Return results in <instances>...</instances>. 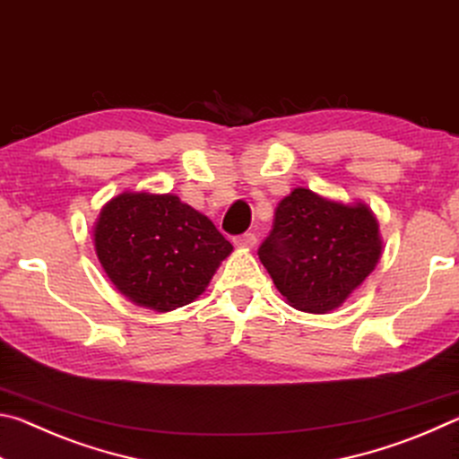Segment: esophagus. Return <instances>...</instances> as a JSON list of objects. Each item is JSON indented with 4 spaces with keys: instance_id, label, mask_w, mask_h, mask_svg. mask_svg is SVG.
<instances>
[{
    "instance_id": "34e87169",
    "label": "esophagus",
    "mask_w": 459,
    "mask_h": 459,
    "mask_svg": "<svg viewBox=\"0 0 459 459\" xmlns=\"http://www.w3.org/2000/svg\"><path fill=\"white\" fill-rule=\"evenodd\" d=\"M232 243L240 248H253L255 245H257V237H255L253 232H245V235H238L232 238Z\"/></svg>"
}]
</instances>
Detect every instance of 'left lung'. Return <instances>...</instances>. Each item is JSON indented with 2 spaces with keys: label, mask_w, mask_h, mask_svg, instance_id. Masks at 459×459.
Wrapping results in <instances>:
<instances>
[{
  "label": "left lung",
  "mask_w": 459,
  "mask_h": 459,
  "mask_svg": "<svg viewBox=\"0 0 459 459\" xmlns=\"http://www.w3.org/2000/svg\"><path fill=\"white\" fill-rule=\"evenodd\" d=\"M383 255L378 222L362 202L342 204L295 188L277 204L259 259L293 307L328 314L367 279Z\"/></svg>",
  "instance_id": "1"
}]
</instances>
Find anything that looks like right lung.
Here are the masks:
<instances>
[{
	"label": "right lung",
	"instance_id": "right-lung-1",
	"mask_svg": "<svg viewBox=\"0 0 459 459\" xmlns=\"http://www.w3.org/2000/svg\"><path fill=\"white\" fill-rule=\"evenodd\" d=\"M95 251L127 299L164 314L206 290L232 245L174 194L123 192L99 214Z\"/></svg>",
	"mask_w": 459,
	"mask_h": 459
}]
</instances>
